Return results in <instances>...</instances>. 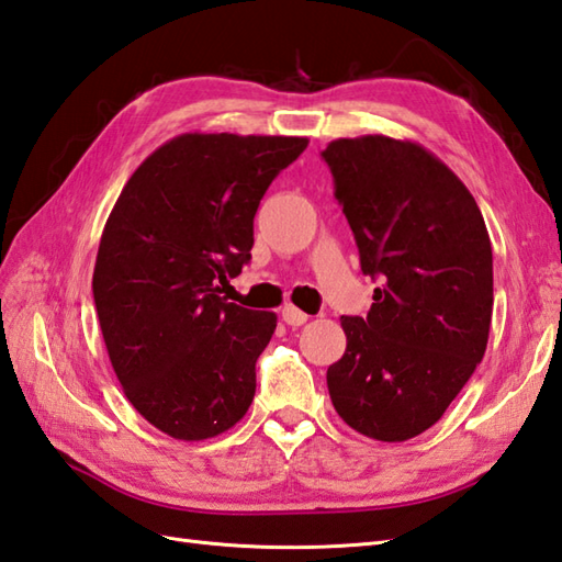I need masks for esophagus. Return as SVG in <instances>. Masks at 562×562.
Listing matches in <instances>:
<instances>
[{"instance_id":"esophagus-1","label":"esophagus","mask_w":562,"mask_h":562,"mask_svg":"<svg viewBox=\"0 0 562 562\" xmlns=\"http://www.w3.org/2000/svg\"><path fill=\"white\" fill-rule=\"evenodd\" d=\"M282 321L288 326H304L306 321H308V314H304L302 308L288 304V306H282Z\"/></svg>"}]
</instances>
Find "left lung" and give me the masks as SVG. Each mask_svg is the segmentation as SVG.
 <instances>
[{
    "instance_id": "1",
    "label": "left lung",
    "mask_w": 562,
    "mask_h": 562,
    "mask_svg": "<svg viewBox=\"0 0 562 562\" xmlns=\"http://www.w3.org/2000/svg\"><path fill=\"white\" fill-rule=\"evenodd\" d=\"M381 284L369 314L342 316L348 348L328 367L338 415L379 441L432 427L483 360L493 318V246L459 176L408 139L364 135L321 151Z\"/></svg>"
}]
</instances>
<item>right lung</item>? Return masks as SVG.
Listing matches in <instances>:
<instances>
[{
    "label": "right lung",
    "instance_id": "right-lung-1",
    "mask_svg": "<svg viewBox=\"0 0 562 562\" xmlns=\"http://www.w3.org/2000/svg\"><path fill=\"white\" fill-rule=\"evenodd\" d=\"M306 137L186 133L137 166L103 226L93 302L135 411L173 439L246 415L278 316L220 296L250 260L254 217Z\"/></svg>",
    "mask_w": 562,
    "mask_h": 562
}]
</instances>
